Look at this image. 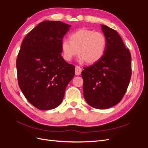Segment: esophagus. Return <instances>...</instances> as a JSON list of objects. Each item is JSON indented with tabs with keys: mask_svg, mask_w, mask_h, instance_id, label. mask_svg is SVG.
Here are the masks:
<instances>
[{
	"mask_svg": "<svg viewBox=\"0 0 148 148\" xmlns=\"http://www.w3.org/2000/svg\"><path fill=\"white\" fill-rule=\"evenodd\" d=\"M82 69L80 66H77L75 67V75H79L82 73Z\"/></svg>",
	"mask_w": 148,
	"mask_h": 148,
	"instance_id": "34e87169",
	"label": "esophagus"
}]
</instances>
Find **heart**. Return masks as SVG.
<instances>
[{
	"label": "heart",
	"mask_w": 148,
	"mask_h": 148,
	"mask_svg": "<svg viewBox=\"0 0 148 148\" xmlns=\"http://www.w3.org/2000/svg\"><path fill=\"white\" fill-rule=\"evenodd\" d=\"M60 46L62 56L65 60H71L78 53L80 61L92 64L99 61L104 56L107 39L100 32L82 29L71 33L70 41L62 40Z\"/></svg>",
	"instance_id": "1"
}]
</instances>
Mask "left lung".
<instances>
[{"mask_svg":"<svg viewBox=\"0 0 148 148\" xmlns=\"http://www.w3.org/2000/svg\"><path fill=\"white\" fill-rule=\"evenodd\" d=\"M101 26L107 39L106 52L99 61L84 67L82 76L88 104L106 109L120 102L127 91L132 76V57L117 31Z\"/></svg>","mask_w":148,"mask_h":148,"instance_id":"8db88e82","label":"left lung"}]
</instances>
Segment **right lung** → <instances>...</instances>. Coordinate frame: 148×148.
Instances as JSON below:
<instances>
[{"mask_svg":"<svg viewBox=\"0 0 148 148\" xmlns=\"http://www.w3.org/2000/svg\"><path fill=\"white\" fill-rule=\"evenodd\" d=\"M70 27L60 21H44L21 43L16 62L18 83L26 99L39 110L59 106L75 75V65L61 55V42Z\"/></svg>","mask_w":148,"mask_h":148,"instance_id":"add662e5","label":"right lung"}]
</instances>
